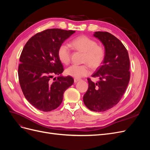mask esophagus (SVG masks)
<instances>
[{"label":"esophagus","mask_w":150,"mask_h":150,"mask_svg":"<svg viewBox=\"0 0 150 150\" xmlns=\"http://www.w3.org/2000/svg\"><path fill=\"white\" fill-rule=\"evenodd\" d=\"M79 80H80L79 79H76V78H75V79H74V82L76 83H77V82H78V81H79Z\"/></svg>","instance_id":"esophagus-1"}]
</instances>
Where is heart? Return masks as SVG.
<instances>
[{
  "label": "heart",
  "instance_id": "b5f03b06",
  "mask_svg": "<svg viewBox=\"0 0 150 150\" xmlns=\"http://www.w3.org/2000/svg\"><path fill=\"white\" fill-rule=\"evenodd\" d=\"M71 46L74 49L84 52L83 62L88 63L93 69H96L100 66L104 59L105 51L103 47L98 46L94 40L87 36L81 35L75 38L71 41ZM57 56L59 59L63 64H69L71 60V51L67 44L63 43L59 46ZM88 65H72L66 69V73L76 79L82 78L90 73L89 66Z\"/></svg>",
  "mask_w": 150,
  "mask_h": 150
}]
</instances>
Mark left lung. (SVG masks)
<instances>
[{
	"instance_id": "8db88e82",
	"label": "left lung",
	"mask_w": 150,
	"mask_h": 150,
	"mask_svg": "<svg viewBox=\"0 0 150 150\" xmlns=\"http://www.w3.org/2000/svg\"><path fill=\"white\" fill-rule=\"evenodd\" d=\"M104 47L105 57L102 66L93 74L99 81L94 83L88 79L89 88L84 96V103L90 110H108L120 101L128 85L130 72L128 51L120 40L107 32H95Z\"/></svg>"
}]
</instances>
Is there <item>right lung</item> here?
Segmentation results:
<instances>
[{
    "instance_id": "obj_1",
    "label": "right lung",
    "mask_w": 150,
    "mask_h": 150,
    "mask_svg": "<svg viewBox=\"0 0 150 150\" xmlns=\"http://www.w3.org/2000/svg\"><path fill=\"white\" fill-rule=\"evenodd\" d=\"M74 33L45 30L33 36L22 50L18 69L20 86L25 99L39 110L47 112L59 106L63 94L74 83L72 77L62 75L64 68L57 51ZM55 75L57 79L53 78Z\"/></svg>"
}]
</instances>
